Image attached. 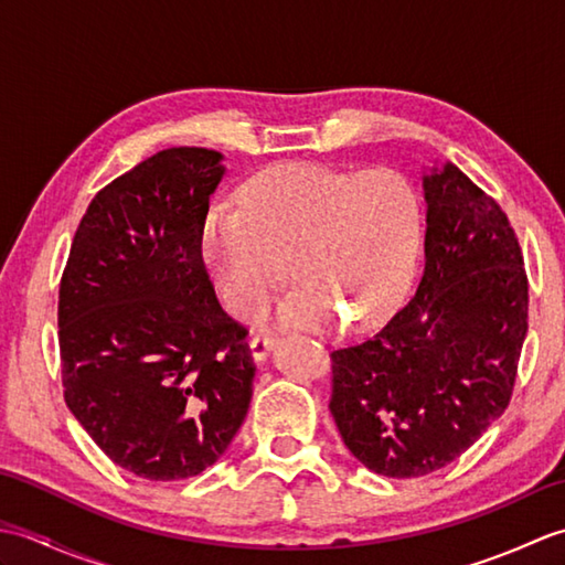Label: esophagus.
Instances as JSON below:
<instances>
[{"instance_id":"34e87169","label":"esophagus","mask_w":565,"mask_h":565,"mask_svg":"<svg viewBox=\"0 0 565 565\" xmlns=\"http://www.w3.org/2000/svg\"><path fill=\"white\" fill-rule=\"evenodd\" d=\"M271 347H274V340H271V338H267V334H255V338L249 340V352H252V359H255L257 364H262L264 359L269 356Z\"/></svg>"}]
</instances>
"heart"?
I'll use <instances>...</instances> for the list:
<instances>
[{
    "label": "heart",
    "instance_id": "b5f03b06",
    "mask_svg": "<svg viewBox=\"0 0 565 565\" xmlns=\"http://www.w3.org/2000/svg\"><path fill=\"white\" fill-rule=\"evenodd\" d=\"M419 239L423 206L401 174L294 162L252 179L243 211L211 209L201 247L235 316H257L291 264L301 286L276 308V326L322 330L342 318L347 328L364 330L403 301Z\"/></svg>",
    "mask_w": 565,
    "mask_h": 565
}]
</instances>
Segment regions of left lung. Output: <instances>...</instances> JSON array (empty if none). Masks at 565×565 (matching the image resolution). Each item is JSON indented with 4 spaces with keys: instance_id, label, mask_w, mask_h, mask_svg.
Masks as SVG:
<instances>
[{
    "instance_id": "left-lung-1",
    "label": "left lung",
    "mask_w": 565,
    "mask_h": 565,
    "mask_svg": "<svg viewBox=\"0 0 565 565\" xmlns=\"http://www.w3.org/2000/svg\"><path fill=\"white\" fill-rule=\"evenodd\" d=\"M425 271L366 342L332 352L334 417L369 471L417 478L505 413L526 338L522 249L508 215L459 167H425Z\"/></svg>"
}]
</instances>
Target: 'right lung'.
<instances>
[{"mask_svg": "<svg viewBox=\"0 0 565 565\" xmlns=\"http://www.w3.org/2000/svg\"><path fill=\"white\" fill-rule=\"evenodd\" d=\"M223 154L170 148L92 199L60 281L65 403L109 459L148 481L206 471L252 401L245 328L221 308L201 233Z\"/></svg>", "mask_w": 565, "mask_h": 565, "instance_id": "right-lung-1", "label": "right lung"}]
</instances>
